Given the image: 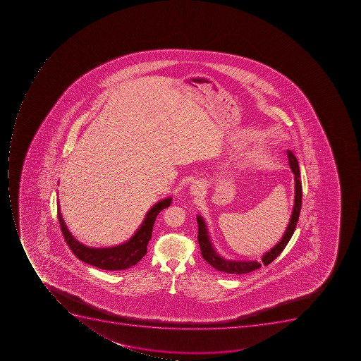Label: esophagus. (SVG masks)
Returning <instances> with one entry per match:
<instances>
[{
    "instance_id": "1",
    "label": "esophagus",
    "mask_w": 361,
    "mask_h": 361,
    "mask_svg": "<svg viewBox=\"0 0 361 361\" xmlns=\"http://www.w3.org/2000/svg\"><path fill=\"white\" fill-rule=\"evenodd\" d=\"M205 184L203 182H195L190 186V194L192 196H200L204 192Z\"/></svg>"
}]
</instances>
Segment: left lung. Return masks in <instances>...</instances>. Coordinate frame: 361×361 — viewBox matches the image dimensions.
<instances>
[{
    "label": "left lung",
    "instance_id": "8db88e82",
    "mask_svg": "<svg viewBox=\"0 0 361 361\" xmlns=\"http://www.w3.org/2000/svg\"><path fill=\"white\" fill-rule=\"evenodd\" d=\"M288 160H289L290 168L295 175V204H293V213L290 218L289 224H288L287 230L284 231L280 242L271 248L269 252L262 256V261H233V259H227L222 257L218 254L216 248L213 246L212 240H211L209 230H207V224L204 219L201 216H196L197 219V224H199V239L200 247H201L202 257L216 271L220 272L229 273V274H245V273L252 272V271L257 270L262 267V264H270L273 259H276L284 247L287 246L290 238L293 237L295 233V226L298 222L299 214L301 210V199H302V193H301L300 183V171H299L298 160L295 158L293 151L288 150Z\"/></svg>",
    "mask_w": 361,
    "mask_h": 361
}]
</instances>
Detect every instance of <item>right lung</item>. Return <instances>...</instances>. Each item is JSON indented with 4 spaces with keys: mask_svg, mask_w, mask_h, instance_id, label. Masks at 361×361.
Masks as SVG:
<instances>
[{
    "mask_svg": "<svg viewBox=\"0 0 361 361\" xmlns=\"http://www.w3.org/2000/svg\"><path fill=\"white\" fill-rule=\"evenodd\" d=\"M171 203V197L161 200L154 207H151L149 212L145 214L142 224L135 231L128 242L117 245L114 247L94 248L88 247L85 245L78 242L72 233L68 231L66 222L61 214L60 205L57 209V218L60 222L61 230L72 253L77 256L80 261L85 262L87 264L102 269L107 271L126 270L128 267L137 264L143 256L147 254V246L152 235L154 221L160 211L169 207Z\"/></svg>",
    "mask_w": 361,
    "mask_h": 361,
    "instance_id": "obj_1",
    "label": "right lung"
}]
</instances>
